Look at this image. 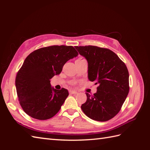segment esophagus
<instances>
[{
	"instance_id": "obj_1",
	"label": "esophagus",
	"mask_w": 150,
	"mask_h": 150,
	"mask_svg": "<svg viewBox=\"0 0 150 150\" xmlns=\"http://www.w3.org/2000/svg\"><path fill=\"white\" fill-rule=\"evenodd\" d=\"M69 92L70 94H78V92L76 91H72V90H69Z\"/></svg>"
}]
</instances>
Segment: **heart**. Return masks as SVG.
<instances>
[{
  "instance_id": "b5f03b06",
  "label": "heart",
  "mask_w": 150,
  "mask_h": 150,
  "mask_svg": "<svg viewBox=\"0 0 150 150\" xmlns=\"http://www.w3.org/2000/svg\"><path fill=\"white\" fill-rule=\"evenodd\" d=\"M71 84H72V85H74V84H75V83H71Z\"/></svg>"
}]
</instances>
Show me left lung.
<instances>
[{
  "label": "left lung",
  "instance_id": "8db88e82",
  "mask_svg": "<svg viewBox=\"0 0 150 150\" xmlns=\"http://www.w3.org/2000/svg\"><path fill=\"white\" fill-rule=\"evenodd\" d=\"M75 48L88 61L89 81L99 84L93 95L86 93L87 100L81 109L93 120H110L120 112L129 93L127 67L110 49L94 46Z\"/></svg>",
  "mask_w": 150,
  "mask_h": 150
}]
</instances>
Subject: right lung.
I'll return each mask as SVG.
<instances>
[{
	"instance_id": "obj_1",
	"label": "right lung",
	"mask_w": 150,
	"mask_h": 150,
	"mask_svg": "<svg viewBox=\"0 0 150 150\" xmlns=\"http://www.w3.org/2000/svg\"><path fill=\"white\" fill-rule=\"evenodd\" d=\"M78 55L71 46H51L35 50L25 58L16 78L18 99L30 117L46 120L55 116L69 96L66 89L51 88L50 79L59 74L65 63Z\"/></svg>"
}]
</instances>
